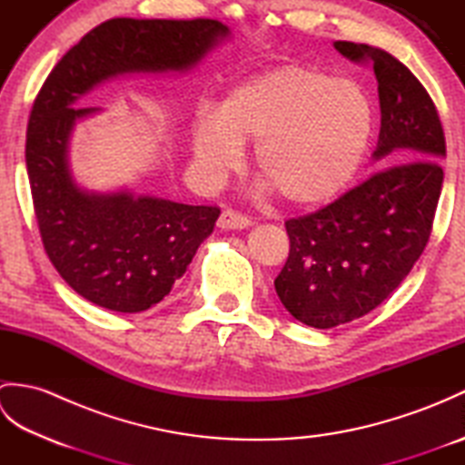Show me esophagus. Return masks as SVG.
I'll return each instance as SVG.
<instances>
[{
  "label": "esophagus",
  "mask_w": 465,
  "mask_h": 465,
  "mask_svg": "<svg viewBox=\"0 0 465 465\" xmlns=\"http://www.w3.org/2000/svg\"><path fill=\"white\" fill-rule=\"evenodd\" d=\"M217 225H220V230H245V227L252 225V222L250 217H245L238 212L223 210L220 220H217Z\"/></svg>",
  "instance_id": "1"
}]
</instances>
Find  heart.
<instances>
[{"label": "heart", "instance_id": "1", "mask_svg": "<svg viewBox=\"0 0 465 465\" xmlns=\"http://www.w3.org/2000/svg\"><path fill=\"white\" fill-rule=\"evenodd\" d=\"M371 137V104L358 84L305 65H280L235 85L215 115H200L192 150L217 182L253 142V170L283 202L312 207L340 195Z\"/></svg>", "mask_w": 465, "mask_h": 465}]
</instances>
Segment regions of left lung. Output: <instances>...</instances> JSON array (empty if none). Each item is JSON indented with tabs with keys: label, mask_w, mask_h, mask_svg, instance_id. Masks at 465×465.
Masks as SVG:
<instances>
[{
	"label": "left lung",
	"mask_w": 465,
	"mask_h": 465,
	"mask_svg": "<svg viewBox=\"0 0 465 465\" xmlns=\"http://www.w3.org/2000/svg\"><path fill=\"white\" fill-rule=\"evenodd\" d=\"M333 47L373 64L381 127L371 157L388 167L315 213L285 222L290 255L275 292L295 320L318 330L370 313L406 280L430 240L446 157L436 105L406 65L368 44Z\"/></svg>",
	"instance_id": "obj_1"
}]
</instances>
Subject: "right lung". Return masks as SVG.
<instances>
[{
	"instance_id": "1",
	"label": "right lung",
	"mask_w": 465,
	"mask_h": 465,
	"mask_svg": "<svg viewBox=\"0 0 465 465\" xmlns=\"http://www.w3.org/2000/svg\"><path fill=\"white\" fill-rule=\"evenodd\" d=\"M230 37L217 19L115 17L69 49L37 94L25 163L39 233L59 275L87 302L120 313L160 303L212 235L220 210L127 187H82L69 143L77 122L102 107H75L77 100L120 75L190 72Z\"/></svg>"
}]
</instances>
